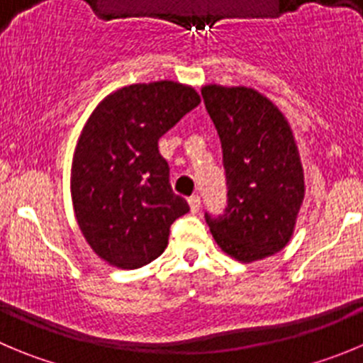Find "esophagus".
I'll use <instances>...</instances> for the list:
<instances>
[{"label": "esophagus", "mask_w": 363, "mask_h": 363, "mask_svg": "<svg viewBox=\"0 0 363 363\" xmlns=\"http://www.w3.org/2000/svg\"><path fill=\"white\" fill-rule=\"evenodd\" d=\"M188 202L191 213H199V209H201V197H199V195H193V197L188 199Z\"/></svg>", "instance_id": "obj_1"}]
</instances>
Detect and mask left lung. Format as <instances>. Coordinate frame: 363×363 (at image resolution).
Here are the masks:
<instances>
[{
    "label": "left lung",
    "mask_w": 363,
    "mask_h": 363,
    "mask_svg": "<svg viewBox=\"0 0 363 363\" xmlns=\"http://www.w3.org/2000/svg\"><path fill=\"white\" fill-rule=\"evenodd\" d=\"M222 141L228 208L206 213L223 252L250 263L279 252L294 233L304 175L294 134L276 105L250 87H202Z\"/></svg>",
    "instance_id": "obj_1"
}]
</instances>
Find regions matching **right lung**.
Listing matches in <instances>:
<instances>
[{"mask_svg": "<svg viewBox=\"0 0 363 363\" xmlns=\"http://www.w3.org/2000/svg\"><path fill=\"white\" fill-rule=\"evenodd\" d=\"M201 104L193 87L161 80L118 89L100 101L74 150L71 193L91 249L118 269L161 256L172 223L189 211L175 195L159 138Z\"/></svg>", "mask_w": 363, "mask_h": 363, "instance_id": "add662e5", "label": "right lung"}]
</instances>
